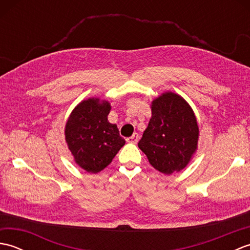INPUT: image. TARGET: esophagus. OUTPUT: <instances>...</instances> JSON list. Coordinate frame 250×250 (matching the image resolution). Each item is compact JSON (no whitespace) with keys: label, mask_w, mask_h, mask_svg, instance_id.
<instances>
[{"label":"esophagus","mask_w":250,"mask_h":250,"mask_svg":"<svg viewBox=\"0 0 250 250\" xmlns=\"http://www.w3.org/2000/svg\"><path fill=\"white\" fill-rule=\"evenodd\" d=\"M139 139H140L139 134H137V133H134L133 135H132V136H130V137H128V139H126V142H128V143H132V144H136V143L139 142Z\"/></svg>","instance_id":"obj_1"}]
</instances>
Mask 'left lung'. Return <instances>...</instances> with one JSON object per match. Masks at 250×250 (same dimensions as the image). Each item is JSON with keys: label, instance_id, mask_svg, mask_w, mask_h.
Here are the masks:
<instances>
[{"label": "left lung", "instance_id": "obj_1", "mask_svg": "<svg viewBox=\"0 0 250 250\" xmlns=\"http://www.w3.org/2000/svg\"><path fill=\"white\" fill-rule=\"evenodd\" d=\"M199 132L194 111L187 101L167 91L151 102V118L139 147L157 171L171 175L191 161L198 149Z\"/></svg>", "mask_w": 250, "mask_h": 250}]
</instances>
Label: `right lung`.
Masks as SVG:
<instances>
[{"mask_svg":"<svg viewBox=\"0 0 250 250\" xmlns=\"http://www.w3.org/2000/svg\"><path fill=\"white\" fill-rule=\"evenodd\" d=\"M110 103L99 98L82 101L65 124V142L74 161L88 173L102 171L125 144L107 116Z\"/></svg>","mask_w":250,"mask_h":250,"instance_id":"add662e5","label":"right lung"}]
</instances>
